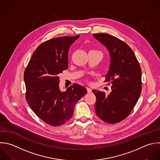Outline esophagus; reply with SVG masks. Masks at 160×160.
<instances>
[{
	"label": "esophagus",
	"instance_id": "1",
	"mask_svg": "<svg viewBox=\"0 0 160 160\" xmlns=\"http://www.w3.org/2000/svg\"><path fill=\"white\" fill-rule=\"evenodd\" d=\"M87 91H88V93H90V92H92V89L91 88H87Z\"/></svg>",
	"mask_w": 160,
	"mask_h": 160
}]
</instances>
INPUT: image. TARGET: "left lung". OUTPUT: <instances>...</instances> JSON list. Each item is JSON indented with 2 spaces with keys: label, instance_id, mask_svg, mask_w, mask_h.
Here are the masks:
<instances>
[{
  "label": "left lung",
  "instance_id": "obj_1",
  "mask_svg": "<svg viewBox=\"0 0 160 160\" xmlns=\"http://www.w3.org/2000/svg\"><path fill=\"white\" fill-rule=\"evenodd\" d=\"M110 56V66L105 82L111 81V92L92 90L96 97L95 111L106 122L114 124L124 119L134 108L141 92V69L130 47L108 34H94Z\"/></svg>",
  "mask_w": 160,
  "mask_h": 160
}]
</instances>
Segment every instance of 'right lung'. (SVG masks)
<instances>
[{
	"label": "right lung",
	"instance_id": "right-lung-1",
	"mask_svg": "<svg viewBox=\"0 0 160 160\" xmlns=\"http://www.w3.org/2000/svg\"><path fill=\"white\" fill-rule=\"evenodd\" d=\"M79 35L51 39L39 45L24 71L26 99L32 110L46 123L59 126L69 121L76 102L87 92L74 84L63 92L59 74L68 67V51Z\"/></svg>",
	"mask_w": 160,
	"mask_h": 160
}]
</instances>
